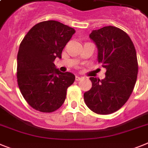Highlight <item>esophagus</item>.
<instances>
[{
    "instance_id": "34e87169",
    "label": "esophagus",
    "mask_w": 148,
    "mask_h": 148,
    "mask_svg": "<svg viewBox=\"0 0 148 148\" xmlns=\"http://www.w3.org/2000/svg\"><path fill=\"white\" fill-rule=\"evenodd\" d=\"M82 79V77H79V76H78V75H76V76H75V81H80Z\"/></svg>"
}]
</instances>
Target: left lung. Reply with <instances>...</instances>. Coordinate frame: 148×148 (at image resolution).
Instances as JSON below:
<instances>
[{
    "label": "left lung",
    "instance_id": "left-lung-1",
    "mask_svg": "<svg viewBox=\"0 0 148 148\" xmlns=\"http://www.w3.org/2000/svg\"><path fill=\"white\" fill-rule=\"evenodd\" d=\"M90 37L106 72L103 80L90 78L92 87L84 93V103L92 112L109 114L119 110L133 91L138 70L136 49L127 33L114 26L93 31Z\"/></svg>",
    "mask_w": 148,
    "mask_h": 148
}]
</instances>
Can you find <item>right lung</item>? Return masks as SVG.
Instances as JSON below:
<instances>
[{
    "mask_svg": "<svg viewBox=\"0 0 148 148\" xmlns=\"http://www.w3.org/2000/svg\"><path fill=\"white\" fill-rule=\"evenodd\" d=\"M75 30L49 20L35 25L27 33L17 55V82L21 94L33 108L50 113L61 106L66 90L75 81L73 73H61L54 60Z\"/></svg>",
    "mask_w": 148,
    "mask_h": 148,
    "instance_id": "1",
    "label": "right lung"
}]
</instances>
